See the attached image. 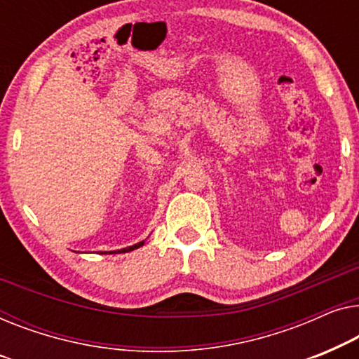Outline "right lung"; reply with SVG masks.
<instances>
[{
  "mask_svg": "<svg viewBox=\"0 0 359 359\" xmlns=\"http://www.w3.org/2000/svg\"><path fill=\"white\" fill-rule=\"evenodd\" d=\"M141 245H144V241H141V242H138V244H135V245L125 247V249H120V250H110V252H104V254H125V252H131V250L138 249V247H141Z\"/></svg>",
  "mask_w": 359,
  "mask_h": 359,
  "instance_id": "obj_1",
  "label": "right lung"
}]
</instances>
